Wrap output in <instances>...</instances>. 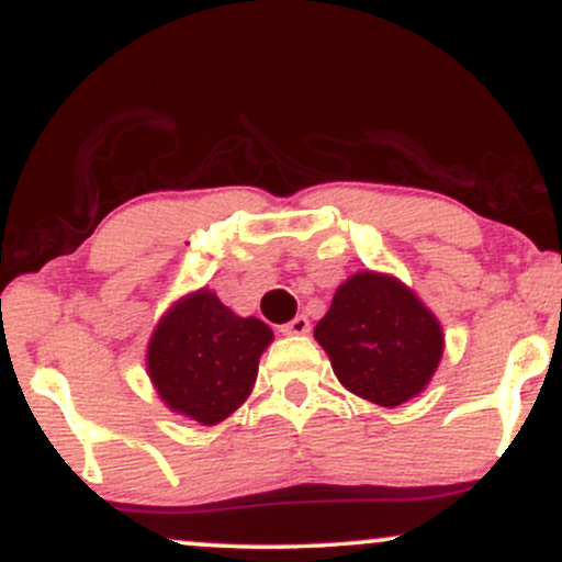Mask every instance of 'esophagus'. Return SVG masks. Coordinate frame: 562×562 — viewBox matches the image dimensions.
<instances>
[{"mask_svg":"<svg viewBox=\"0 0 562 562\" xmlns=\"http://www.w3.org/2000/svg\"><path fill=\"white\" fill-rule=\"evenodd\" d=\"M308 327H312V325H308V319L301 314V317L290 319L288 325H282L280 333H285V335H306Z\"/></svg>","mask_w":562,"mask_h":562,"instance_id":"34e87169","label":"esophagus"}]
</instances>
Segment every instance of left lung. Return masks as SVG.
<instances>
[{"mask_svg":"<svg viewBox=\"0 0 562 562\" xmlns=\"http://www.w3.org/2000/svg\"><path fill=\"white\" fill-rule=\"evenodd\" d=\"M314 338L340 383L380 406L417 396L443 353L434 312L404 282L380 272L348 277L314 327Z\"/></svg>","mask_w":562,"mask_h":562,"instance_id":"left-lung-1","label":"left lung"}]
</instances>
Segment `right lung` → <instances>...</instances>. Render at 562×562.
<instances>
[{"mask_svg":"<svg viewBox=\"0 0 562 562\" xmlns=\"http://www.w3.org/2000/svg\"><path fill=\"white\" fill-rule=\"evenodd\" d=\"M272 338L269 325L237 317L203 288L160 317L147 346V372L171 412L216 425L250 396Z\"/></svg>","mask_w":562,"mask_h":562,"instance_id":"1","label":"right lung"}]
</instances>
